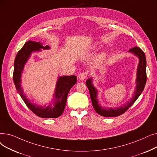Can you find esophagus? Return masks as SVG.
<instances>
[{"instance_id":"obj_1","label":"esophagus","mask_w":157,"mask_h":157,"mask_svg":"<svg viewBox=\"0 0 157 157\" xmlns=\"http://www.w3.org/2000/svg\"><path fill=\"white\" fill-rule=\"evenodd\" d=\"M86 76H87V74L85 72H81L79 74V75L78 76V78L80 80L83 81L86 78Z\"/></svg>"}]
</instances>
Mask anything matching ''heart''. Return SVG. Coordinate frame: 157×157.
Returning a JSON list of instances; mask_svg holds the SVG:
<instances>
[{
    "mask_svg": "<svg viewBox=\"0 0 157 157\" xmlns=\"http://www.w3.org/2000/svg\"><path fill=\"white\" fill-rule=\"evenodd\" d=\"M105 57H106V54L105 53H102L99 56V59H103L105 58Z\"/></svg>",
    "mask_w": 157,
    "mask_h": 157,
    "instance_id": "heart-1",
    "label": "heart"
}]
</instances>
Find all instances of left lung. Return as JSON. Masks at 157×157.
Wrapping results in <instances>:
<instances>
[{
	"mask_svg": "<svg viewBox=\"0 0 157 157\" xmlns=\"http://www.w3.org/2000/svg\"><path fill=\"white\" fill-rule=\"evenodd\" d=\"M129 52L133 53L139 59V65L137 71V79H136V88L134 94L130 101H128L124 106L115 108H103L99 104L98 100V90L93 84L92 78L88 79L86 81V85L89 90L92 103L95 111L101 116L103 117H117L123 114L126 111L130 108L135 101L138 99L140 95L144 90V88L146 83V59L144 52H143L140 47H134L129 50Z\"/></svg>",
	"mask_w": 157,
	"mask_h": 157,
	"instance_id": "obj_1",
	"label": "left lung"
}]
</instances>
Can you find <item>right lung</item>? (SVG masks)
<instances>
[{
  "instance_id": "obj_1",
  "label": "right lung",
  "mask_w": 157,
  "mask_h": 157,
  "mask_svg": "<svg viewBox=\"0 0 157 157\" xmlns=\"http://www.w3.org/2000/svg\"><path fill=\"white\" fill-rule=\"evenodd\" d=\"M49 46L44 47L40 42H36L31 40L27 42L17 54L13 76L16 89L27 106L37 116L42 118H57L63 113L68 94L77 81V77L74 75L59 77L56 83L53 103L45 108L33 104L26 98L21 87V76L24 65L33 52L40 51L41 49H49Z\"/></svg>"
}]
</instances>
